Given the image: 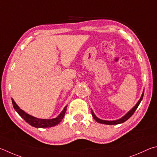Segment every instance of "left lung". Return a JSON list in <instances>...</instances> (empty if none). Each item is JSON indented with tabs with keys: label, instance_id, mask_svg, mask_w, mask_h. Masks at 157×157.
Masks as SVG:
<instances>
[{
	"label": "left lung",
	"instance_id": "8db88e82",
	"mask_svg": "<svg viewBox=\"0 0 157 157\" xmlns=\"http://www.w3.org/2000/svg\"><path fill=\"white\" fill-rule=\"evenodd\" d=\"M144 92H143L142 96L141 98H140L139 101H138V103L136 104V105L134 107V108L131 109L130 111H129L127 114H126L124 117H122L121 119H120L119 120H116V121H105V120H101L99 119L98 118H97L96 117V115L94 114V112L92 110V117H94V119L96 120V121L98 122V123H102V124H105V125H117V124H119V123H122L123 122H125L127 121L128 119H130V118L132 116L133 114L134 113V112L136 111V109L138 108V106L139 105L140 103H141V101L143 99V97H144Z\"/></svg>",
	"mask_w": 157,
	"mask_h": 157
}]
</instances>
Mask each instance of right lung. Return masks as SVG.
<instances>
[{
  "mask_svg": "<svg viewBox=\"0 0 157 157\" xmlns=\"http://www.w3.org/2000/svg\"><path fill=\"white\" fill-rule=\"evenodd\" d=\"M12 101L13 108H14L15 110L18 112V114L20 115V116L23 118V119L27 123H29V125H31L32 126H33V127H35V128H51V127H53V126L58 125L60 121H61L62 119H63V117H65L66 109H67V106H66L65 107L64 109L62 111L61 113H60L56 118H54V119H38V118L32 117L31 115L25 113L23 110H22V109H20V108L17 105V104L14 102V101L13 100V98L12 99Z\"/></svg>",
  "mask_w": 157,
  "mask_h": 157,
  "instance_id": "obj_1",
  "label": "right lung"
}]
</instances>
